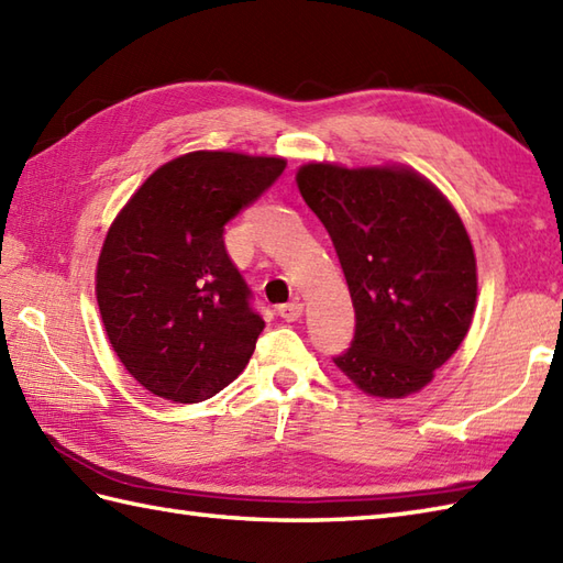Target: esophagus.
<instances>
[{"instance_id": "obj_1", "label": "esophagus", "mask_w": 563, "mask_h": 563, "mask_svg": "<svg viewBox=\"0 0 563 563\" xmlns=\"http://www.w3.org/2000/svg\"><path fill=\"white\" fill-rule=\"evenodd\" d=\"M302 309H305V305H302L300 300H292V302L280 305V307H278V314H280V319H285V321H297V319L302 317Z\"/></svg>"}]
</instances>
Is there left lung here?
Masks as SVG:
<instances>
[{"instance_id":"8db88e82","label":"left lung","mask_w":563,"mask_h":563,"mask_svg":"<svg viewBox=\"0 0 563 563\" xmlns=\"http://www.w3.org/2000/svg\"><path fill=\"white\" fill-rule=\"evenodd\" d=\"M297 188L327 227L355 309L351 349L333 363L373 397L423 389L474 317L476 258L460 214L404 166L305 164Z\"/></svg>"}]
</instances>
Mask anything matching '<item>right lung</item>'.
<instances>
[{"instance_id": "add662e5", "label": "right lung", "mask_w": 563, "mask_h": 563, "mask_svg": "<svg viewBox=\"0 0 563 563\" xmlns=\"http://www.w3.org/2000/svg\"><path fill=\"white\" fill-rule=\"evenodd\" d=\"M285 169L280 157L190 152L159 166L113 220L97 300L115 355L147 391L214 397L246 367L266 321L224 249V224Z\"/></svg>"}]
</instances>
